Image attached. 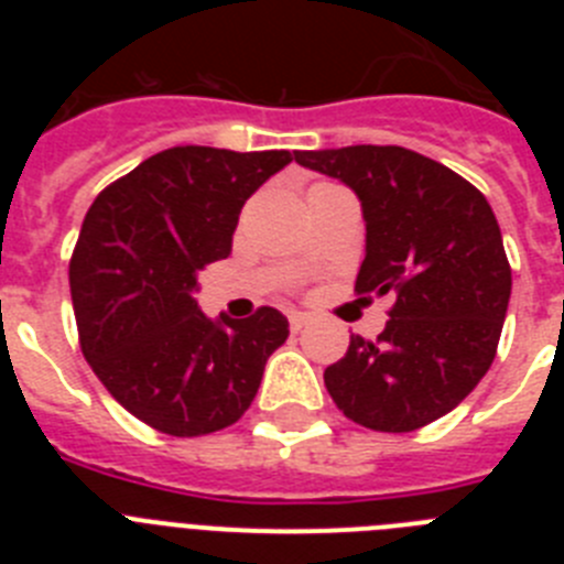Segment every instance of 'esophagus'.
<instances>
[{"instance_id": "1", "label": "esophagus", "mask_w": 564, "mask_h": 564, "mask_svg": "<svg viewBox=\"0 0 564 564\" xmlns=\"http://www.w3.org/2000/svg\"><path fill=\"white\" fill-rule=\"evenodd\" d=\"M288 322H291V330L299 333L302 327L311 325V316H307V313H302V311H291V313H288Z\"/></svg>"}]
</instances>
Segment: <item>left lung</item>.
I'll list each match as a JSON object with an SVG mask.
<instances>
[{"label":"left lung","instance_id":"obj_1","mask_svg":"<svg viewBox=\"0 0 564 564\" xmlns=\"http://www.w3.org/2000/svg\"><path fill=\"white\" fill-rule=\"evenodd\" d=\"M296 163L356 192L367 228L356 291L395 299L378 341L350 336L327 367V392L367 430H421L495 361L511 299L495 212L460 174L403 147L296 152Z\"/></svg>","mask_w":564,"mask_h":564}]
</instances>
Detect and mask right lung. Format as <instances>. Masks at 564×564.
I'll return each instance as SVG.
<instances>
[{"label": "right lung", "instance_id": "add662e5", "mask_svg": "<svg viewBox=\"0 0 564 564\" xmlns=\"http://www.w3.org/2000/svg\"><path fill=\"white\" fill-rule=\"evenodd\" d=\"M293 161L288 149L174 147L152 154L89 206L69 259L87 364L109 395L152 430L197 437L242 417L288 318H208L200 271L231 253L239 212Z\"/></svg>", "mask_w": 564, "mask_h": 564}]
</instances>
